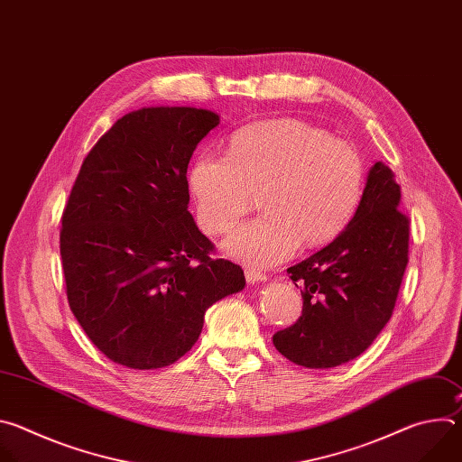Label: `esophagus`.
<instances>
[{"mask_svg": "<svg viewBox=\"0 0 462 462\" xmlns=\"http://www.w3.org/2000/svg\"><path fill=\"white\" fill-rule=\"evenodd\" d=\"M245 278H246V282L248 283H261V282H267V274H263V273H259V271H255V269H246L245 271Z\"/></svg>", "mask_w": 462, "mask_h": 462, "instance_id": "obj_1", "label": "esophagus"}]
</instances>
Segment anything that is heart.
Instances as JSON below:
<instances>
[{
  "label": "heart",
  "mask_w": 462,
  "mask_h": 462,
  "mask_svg": "<svg viewBox=\"0 0 462 462\" xmlns=\"http://www.w3.org/2000/svg\"><path fill=\"white\" fill-rule=\"evenodd\" d=\"M364 180V161L351 144L298 118L245 125L225 159L199 157L188 173L197 225L208 236L232 232L259 195L263 217L225 243L230 257L254 267L335 241L360 207Z\"/></svg>",
  "instance_id": "obj_1"
}]
</instances>
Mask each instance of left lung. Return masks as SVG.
Returning a JSON list of instances; mask_svg holds the SVG:
<instances>
[{"instance_id":"1","label":"left lung","mask_w":462,"mask_h":462,"mask_svg":"<svg viewBox=\"0 0 462 462\" xmlns=\"http://www.w3.org/2000/svg\"><path fill=\"white\" fill-rule=\"evenodd\" d=\"M399 205L393 171L374 162L347 228L287 269L301 289L303 310L273 337L285 358L309 369L337 367L360 356L380 335L408 267L410 219Z\"/></svg>"}]
</instances>
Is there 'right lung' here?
I'll use <instances>...</instances> for the list:
<instances>
[{"instance_id": "right-lung-1", "label": "right lung", "mask_w": 462, "mask_h": 462, "mask_svg": "<svg viewBox=\"0 0 462 462\" xmlns=\"http://www.w3.org/2000/svg\"><path fill=\"white\" fill-rule=\"evenodd\" d=\"M219 115L143 107L118 118L82 162L61 216L69 307L115 364L166 367L199 338L205 312L245 287L239 265L212 259L188 212V162Z\"/></svg>"}]
</instances>
